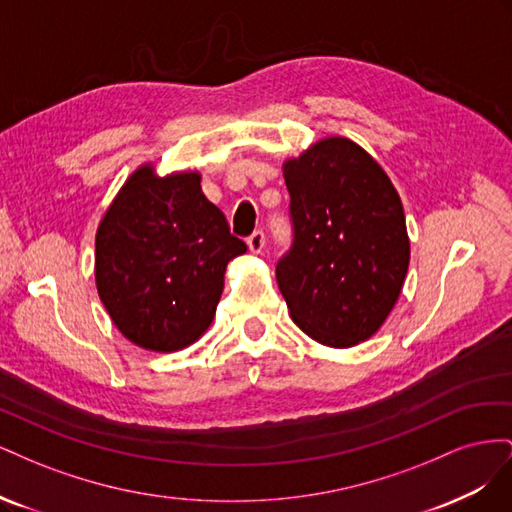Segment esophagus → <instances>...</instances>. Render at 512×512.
<instances>
[{
    "instance_id": "34e87169",
    "label": "esophagus",
    "mask_w": 512,
    "mask_h": 512,
    "mask_svg": "<svg viewBox=\"0 0 512 512\" xmlns=\"http://www.w3.org/2000/svg\"><path fill=\"white\" fill-rule=\"evenodd\" d=\"M265 232L262 230H256V232H252L250 237H247V247H250V252L252 254H260L262 250H265Z\"/></svg>"
}]
</instances>
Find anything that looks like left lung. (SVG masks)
Returning a JSON list of instances; mask_svg holds the SVG:
<instances>
[{
  "label": "left lung",
  "instance_id": "left-lung-1",
  "mask_svg": "<svg viewBox=\"0 0 512 512\" xmlns=\"http://www.w3.org/2000/svg\"><path fill=\"white\" fill-rule=\"evenodd\" d=\"M292 245L275 267L290 318L316 342L350 348L374 335L404 286L410 241L382 166L331 136L284 162Z\"/></svg>",
  "mask_w": 512,
  "mask_h": 512
}]
</instances>
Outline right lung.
<instances>
[{
    "label": "right lung",
    "mask_w": 512,
    "mask_h": 512,
    "mask_svg": "<svg viewBox=\"0 0 512 512\" xmlns=\"http://www.w3.org/2000/svg\"><path fill=\"white\" fill-rule=\"evenodd\" d=\"M247 245L200 190L198 173L130 175L96 232V286L115 327L132 344L175 352L215 316L228 262Z\"/></svg>",
    "instance_id": "obj_1"
}]
</instances>
